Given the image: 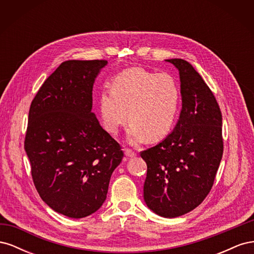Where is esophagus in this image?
<instances>
[{
	"instance_id": "obj_1",
	"label": "esophagus",
	"mask_w": 254,
	"mask_h": 254,
	"mask_svg": "<svg viewBox=\"0 0 254 254\" xmlns=\"http://www.w3.org/2000/svg\"><path fill=\"white\" fill-rule=\"evenodd\" d=\"M125 155L128 158H133V157H136V152L132 151L131 149H125Z\"/></svg>"
}]
</instances>
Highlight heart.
Instances as JSON below:
<instances>
[{
    "label": "heart",
    "instance_id": "1",
    "mask_svg": "<svg viewBox=\"0 0 254 254\" xmlns=\"http://www.w3.org/2000/svg\"><path fill=\"white\" fill-rule=\"evenodd\" d=\"M180 86L168 72L153 73L132 67L115 77L111 91L103 90L98 97V113L107 132L117 134L127 122L130 143L165 136L173 128L180 106Z\"/></svg>",
    "mask_w": 254,
    "mask_h": 254
}]
</instances>
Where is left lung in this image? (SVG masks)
Instances as JSON below:
<instances>
[{
  "mask_svg": "<svg viewBox=\"0 0 254 254\" xmlns=\"http://www.w3.org/2000/svg\"><path fill=\"white\" fill-rule=\"evenodd\" d=\"M166 61L179 71L182 109L172 133L141 157L147 164L146 204L174 218L194 210L210 193L224 142L219 106L201 76L186 60Z\"/></svg>",
  "mask_w": 254,
  "mask_h": 254,
  "instance_id": "left-lung-1",
  "label": "left lung"
}]
</instances>
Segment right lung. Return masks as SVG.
<instances>
[{"label":"right lung","mask_w":254,"mask_h":254,"mask_svg":"<svg viewBox=\"0 0 254 254\" xmlns=\"http://www.w3.org/2000/svg\"><path fill=\"white\" fill-rule=\"evenodd\" d=\"M107 60H67L30 105L24 148L34 184L51 209L71 218L96 212L122 162L120 144L92 112V90Z\"/></svg>","instance_id":"add662e5"}]
</instances>
